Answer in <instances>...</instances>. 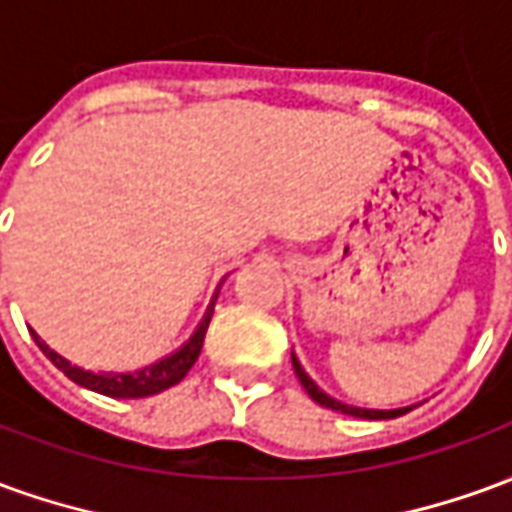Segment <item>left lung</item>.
Segmentation results:
<instances>
[{"mask_svg":"<svg viewBox=\"0 0 512 512\" xmlns=\"http://www.w3.org/2000/svg\"><path fill=\"white\" fill-rule=\"evenodd\" d=\"M293 359V370H296V376H299L301 386L307 389V395L315 400V403H321V406L332 408V411H340V414H348V417H359V419H395L408 414L414 406H400V408H365V406H351V403H343V400H337V397L326 395L321 386L315 384L310 376H307V370L301 367L299 356L290 354Z\"/></svg>","mask_w":512,"mask_h":512,"instance_id":"1","label":"left lung"}]
</instances>
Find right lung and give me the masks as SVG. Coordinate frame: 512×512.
<instances>
[{"mask_svg":"<svg viewBox=\"0 0 512 512\" xmlns=\"http://www.w3.org/2000/svg\"><path fill=\"white\" fill-rule=\"evenodd\" d=\"M222 282H219V288H222ZM219 288L213 293L208 310H205L202 321L197 323V329H194L189 340L180 348H175L172 354L161 356L153 365L139 367V370H120V373H115V370H84V367L73 365L71 359L57 354L54 348H49L46 340H40V334L35 329H29V332H32V340L38 343L40 351L49 356L65 376L76 381L79 386H84V389H93V392L106 397H123V400H128V397H150L164 392L169 386L180 384L186 378V373L194 367L202 351V343H205V332H208V323H211L213 307H216V299H219Z\"/></svg>","mask_w":512,"mask_h":512,"instance_id":"obj_1","label":"right lung"}]
</instances>
